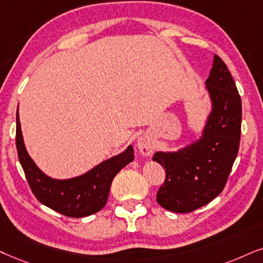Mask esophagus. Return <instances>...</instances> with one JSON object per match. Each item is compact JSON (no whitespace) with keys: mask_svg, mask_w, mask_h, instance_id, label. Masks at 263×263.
Wrapping results in <instances>:
<instances>
[{"mask_svg":"<svg viewBox=\"0 0 263 263\" xmlns=\"http://www.w3.org/2000/svg\"><path fill=\"white\" fill-rule=\"evenodd\" d=\"M137 147L139 149V152L145 156L152 155L153 152H154V143H153L152 138H149V136L147 135L141 136V137L138 138Z\"/></svg>","mask_w":263,"mask_h":263,"instance_id":"obj_1","label":"esophagus"}]
</instances>
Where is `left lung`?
I'll return each mask as SVG.
<instances>
[{
    "mask_svg": "<svg viewBox=\"0 0 263 263\" xmlns=\"http://www.w3.org/2000/svg\"><path fill=\"white\" fill-rule=\"evenodd\" d=\"M211 111L200 138L176 152H156L153 160L166 168L156 201L185 214L210 202L223 191L237 158L241 127V99L227 65L214 55L205 81Z\"/></svg>",
    "mask_w": 263,
    "mask_h": 263,
    "instance_id": "obj_1",
    "label": "left lung"
}]
</instances>
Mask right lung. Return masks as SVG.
I'll use <instances>...</instances> for the list:
<instances>
[{
    "instance_id": "obj_1",
    "label": "right lung",
    "mask_w": 263,
    "mask_h": 263,
    "mask_svg": "<svg viewBox=\"0 0 263 263\" xmlns=\"http://www.w3.org/2000/svg\"><path fill=\"white\" fill-rule=\"evenodd\" d=\"M15 143L19 161L37 200L59 214L75 218L86 217L102 210L107 204L111 182L116 174L135 159L134 147L128 145L120 154L111 156L78 177L68 179L49 177L40 170L28 154L18 111Z\"/></svg>"
}]
</instances>
